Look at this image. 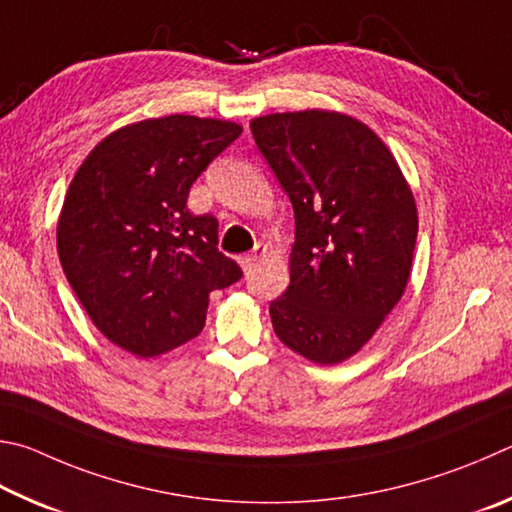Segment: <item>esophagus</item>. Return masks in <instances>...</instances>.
<instances>
[{"mask_svg": "<svg viewBox=\"0 0 512 512\" xmlns=\"http://www.w3.org/2000/svg\"><path fill=\"white\" fill-rule=\"evenodd\" d=\"M265 254H267V247L263 245V242H258V245H256L254 249H251V254L240 258L242 270H251V267H254L258 261H261V258H263Z\"/></svg>", "mask_w": 512, "mask_h": 512, "instance_id": "obj_1", "label": "esophagus"}]
</instances>
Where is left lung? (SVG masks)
Returning a JSON list of instances; mask_svg holds the SVG:
<instances>
[{
  "label": "left lung",
  "instance_id": "8db88e82",
  "mask_svg": "<svg viewBox=\"0 0 512 512\" xmlns=\"http://www.w3.org/2000/svg\"><path fill=\"white\" fill-rule=\"evenodd\" d=\"M251 134L294 209L290 285L270 303L274 333L310 362L369 342L407 288L418 213L398 161L353 116L267 114Z\"/></svg>",
  "mask_w": 512,
  "mask_h": 512
}]
</instances>
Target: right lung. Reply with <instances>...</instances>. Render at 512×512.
Masks as SVG:
<instances>
[{"label":"right lung","instance_id":"1","mask_svg":"<svg viewBox=\"0 0 512 512\" xmlns=\"http://www.w3.org/2000/svg\"><path fill=\"white\" fill-rule=\"evenodd\" d=\"M238 123L170 114L112 132L89 152L62 204L58 256L94 326L137 357L200 335L209 294L240 281L218 220L188 191L240 137Z\"/></svg>","mask_w":512,"mask_h":512}]
</instances>
